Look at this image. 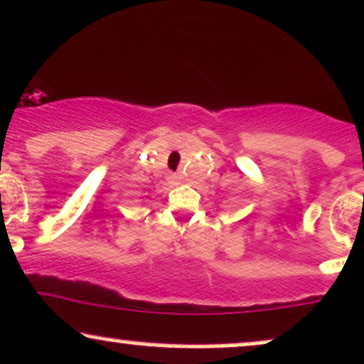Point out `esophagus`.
Wrapping results in <instances>:
<instances>
[{
    "label": "esophagus",
    "mask_w": 364,
    "mask_h": 364,
    "mask_svg": "<svg viewBox=\"0 0 364 364\" xmlns=\"http://www.w3.org/2000/svg\"><path fill=\"white\" fill-rule=\"evenodd\" d=\"M169 179H171V181H176L178 176H176V174H169Z\"/></svg>",
    "instance_id": "obj_1"
}]
</instances>
